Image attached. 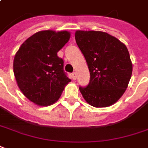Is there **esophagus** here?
Returning <instances> with one entry per match:
<instances>
[{
  "label": "esophagus",
  "mask_w": 148,
  "mask_h": 148,
  "mask_svg": "<svg viewBox=\"0 0 148 148\" xmlns=\"http://www.w3.org/2000/svg\"><path fill=\"white\" fill-rule=\"evenodd\" d=\"M72 78L73 80H76V72H74L72 73Z\"/></svg>",
  "instance_id": "34e87169"
}]
</instances>
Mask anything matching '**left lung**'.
<instances>
[{"label":"left lung","instance_id":"1","mask_svg":"<svg viewBox=\"0 0 148 148\" xmlns=\"http://www.w3.org/2000/svg\"><path fill=\"white\" fill-rule=\"evenodd\" d=\"M76 44L90 70L88 86H80L82 96L95 108L115 103L125 93L132 66L126 46L116 37L98 31H76Z\"/></svg>","mask_w":148,"mask_h":148}]
</instances>
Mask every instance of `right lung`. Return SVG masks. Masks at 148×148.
<instances>
[{"label":"right lung","instance_id":"add662e5","mask_svg":"<svg viewBox=\"0 0 148 148\" xmlns=\"http://www.w3.org/2000/svg\"><path fill=\"white\" fill-rule=\"evenodd\" d=\"M70 39L67 31H41L30 36L14 59L17 84L28 99L40 106L54 103L71 80L63 70L58 51Z\"/></svg>","mask_w":148,"mask_h":148}]
</instances>
